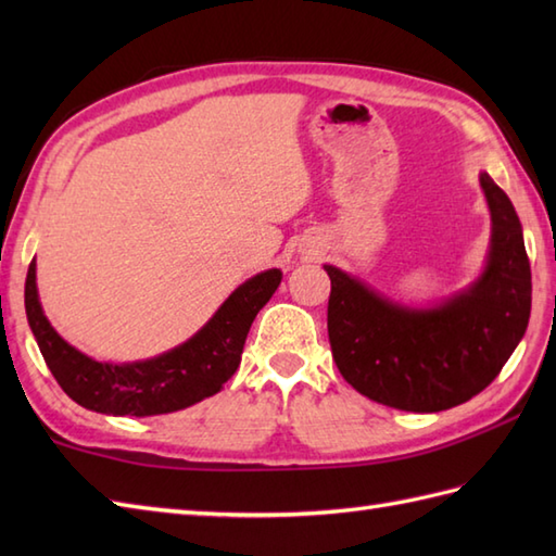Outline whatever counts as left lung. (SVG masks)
I'll return each instance as SVG.
<instances>
[{
	"label": "left lung",
	"instance_id": "1",
	"mask_svg": "<svg viewBox=\"0 0 556 556\" xmlns=\"http://www.w3.org/2000/svg\"><path fill=\"white\" fill-rule=\"evenodd\" d=\"M492 233L485 269L428 308L387 299L358 277L325 265L332 279L327 332L344 380L377 404L437 413L480 394L518 341L530 317V263L509 195L480 174Z\"/></svg>",
	"mask_w": 556,
	"mask_h": 556
}]
</instances>
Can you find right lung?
Here are the masks:
<instances>
[{
    "label": "right lung",
    "mask_w": 556,
    "mask_h": 556,
    "mask_svg": "<svg viewBox=\"0 0 556 556\" xmlns=\"http://www.w3.org/2000/svg\"><path fill=\"white\" fill-rule=\"evenodd\" d=\"M279 281L281 269L245 279L191 339L136 363L96 361L56 334L40 305L35 260L26 277V315L47 368L76 404L108 416L146 418L188 408L219 392L239 368L248 329Z\"/></svg>",
    "instance_id": "obj_1"
}]
</instances>
